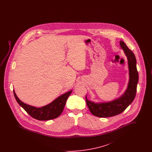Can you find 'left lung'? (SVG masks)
<instances>
[{"instance_id":"obj_1","label":"left lung","mask_w":152,"mask_h":152,"mask_svg":"<svg viewBox=\"0 0 152 152\" xmlns=\"http://www.w3.org/2000/svg\"><path fill=\"white\" fill-rule=\"evenodd\" d=\"M120 44L127 57L128 62L129 80L128 87L121 97L109 102L96 103L88 100L86 96V102L90 112L94 116L99 117H109L122 113L133 102L136 96L138 82L136 58L133 52L124 42L120 41Z\"/></svg>"}]
</instances>
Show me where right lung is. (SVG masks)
Masks as SVG:
<instances>
[{"label":"right lung","mask_w":152,"mask_h":152,"mask_svg":"<svg viewBox=\"0 0 152 152\" xmlns=\"http://www.w3.org/2000/svg\"><path fill=\"white\" fill-rule=\"evenodd\" d=\"M72 91H70L60 96L50 104L41 108H37L24 103L17 97L14 90V94L18 103L30 116L38 120L47 121L56 118L61 114L64 108L66 100Z\"/></svg>","instance_id":"1"}]
</instances>
